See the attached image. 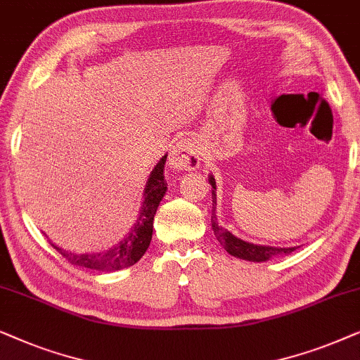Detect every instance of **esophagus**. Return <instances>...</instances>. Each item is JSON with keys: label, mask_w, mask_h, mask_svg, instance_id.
I'll use <instances>...</instances> for the list:
<instances>
[{"label": "esophagus", "mask_w": 360, "mask_h": 360, "mask_svg": "<svg viewBox=\"0 0 360 360\" xmlns=\"http://www.w3.org/2000/svg\"><path fill=\"white\" fill-rule=\"evenodd\" d=\"M199 162L200 161H199L198 150H195L193 141L181 140L171 148L169 166L172 167V169L193 171L199 166Z\"/></svg>", "instance_id": "obj_1"}]
</instances>
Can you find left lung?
Segmentation results:
<instances>
[{
    "instance_id": "8db88e82",
    "label": "left lung",
    "mask_w": 360,
    "mask_h": 360,
    "mask_svg": "<svg viewBox=\"0 0 360 360\" xmlns=\"http://www.w3.org/2000/svg\"><path fill=\"white\" fill-rule=\"evenodd\" d=\"M209 184L212 186V189H210V193H212V217H210V222H212L214 236L219 240L220 245H222L230 255L240 258V260L260 263V262L271 260V258L280 257V255H288V253L295 252L296 248H298V247L258 245V243L242 240V238L233 236L230 230H227L219 224L217 215H215V207H217V184H215V179L212 174H209Z\"/></svg>"
}]
</instances>
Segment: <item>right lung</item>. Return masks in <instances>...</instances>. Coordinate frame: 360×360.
<instances>
[{
    "label": "right lung",
    "instance_id": "add662e5",
    "mask_svg": "<svg viewBox=\"0 0 360 360\" xmlns=\"http://www.w3.org/2000/svg\"><path fill=\"white\" fill-rule=\"evenodd\" d=\"M165 155L158 161L155 169L151 171L150 177H148L145 193H143V202L140 214H138L136 222L133 224L130 232L124 236L118 243L113 247L105 248L100 252H90V253H75L65 248L57 247L56 243L51 245L70 262L72 265L90 268L95 271H118L124 270V268L133 266L140 258L145 255V252L150 247L151 237H153V220H155V214L158 210V205L165 198L167 191V183L165 179V165H166Z\"/></svg>",
    "mask_w": 360,
    "mask_h": 360
}]
</instances>
